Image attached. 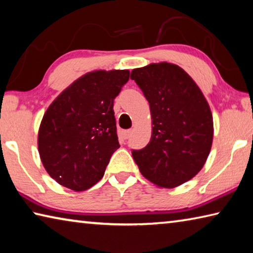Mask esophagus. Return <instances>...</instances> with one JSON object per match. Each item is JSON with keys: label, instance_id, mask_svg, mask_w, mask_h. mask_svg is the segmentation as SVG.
<instances>
[{"label": "esophagus", "instance_id": "esophagus-1", "mask_svg": "<svg viewBox=\"0 0 253 253\" xmlns=\"http://www.w3.org/2000/svg\"><path fill=\"white\" fill-rule=\"evenodd\" d=\"M130 135H131V130L130 129H128V130H125L123 132V137L125 139H128L130 137Z\"/></svg>", "mask_w": 253, "mask_h": 253}]
</instances>
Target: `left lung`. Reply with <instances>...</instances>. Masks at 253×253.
I'll return each mask as SVG.
<instances>
[{
  "label": "left lung",
  "mask_w": 253,
  "mask_h": 253,
  "mask_svg": "<svg viewBox=\"0 0 253 253\" xmlns=\"http://www.w3.org/2000/svg\"><path fill=\"white\" fill-rule=\"evenodd\" d=\"M152 115L146 147L132 151L140 173L158 187L173 188L190 181L208 160L213 117L195 81L174 63H151L131 71Z\"/></svg>",
  "instance_id": "1"
}]
</instances>
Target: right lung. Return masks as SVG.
Masks as SVG:
<instances>
[{"label": "right lung", "instance_id": "obj_1", "mask_svg": "<svg viewBox=\"0 0 253 253\" xmlns=\"http://www.w3.org/2000/svg\"><path fill=\"white\" fill-rule=\"evenodd\" d=\"M129 70H95L74 81L52 101L38 132L48 174L60 185L84 191L99 182L119 148L114 99Z\"/></svg>", "mask_w": 253, "mask_h": 253}]
</instances>
